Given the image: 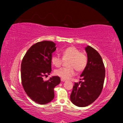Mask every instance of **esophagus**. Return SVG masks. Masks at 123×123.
Segmentation results:
<instances>
[{
  "instance_id": "34e87169",
  "label": "esophagus",
  "mask_w": 123,
  "mask_h": 123,
  "mask_svg": "<svg viewBox=\"0 0 123 123\" xmlns=\"http://www.w3.org/2000/svg\"><path fill=\"white\" fill-rule=\"evenodd\" d=\"M61 81H62V82H64V81H66V80H65V79H62V78H61Z\"/></svg>"
}]
</instances>
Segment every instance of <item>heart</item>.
Here are the masks:
<instances>
[{
	"label": "heart",
	"instance_id": "heart-1",
	"mask_svg": "<svg viewBox=\"0 0 123 123\" xmlns=\"http://www.w3.org/2000/svg\"><path fill=\"white\" fill-rule=\"evenodd\" d=\"M62 59L58 55L52 57V63L56 67H60L64 61H67V68L56 70L54 74L62 79H68L75 74V70L78 72L85 70L88 63V57L74 46H70L61 52Z\"/></svg>",
	"mask_w": 123,
	"mask_h": 123
}]
</instances>
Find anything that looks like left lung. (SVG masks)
Wrapping results in <instances>:
<instances>
[{
  "label": "left lung",
  "instance_id": "obj_1",
  "mask_svg": "<svg viewBox=\"0 0 123 123\" xmlns=\"http://www.w3.org/2000/svg\"><path fill=\"white\" fill-rule=\"evenodd\" d=\"M88 63L81 74L79 83L75 82L70 99L75 106L83 107L90 105L98 98L103 90L105 68L100 55L90 46L85 48Z\"/></svg>",
  "mask_w": 123,
  "mask_h": 123
}]
</instances>
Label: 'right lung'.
Segmentation results:
<instances>
[{"mask_svg":"<svg viewBox=\"0 0 123 123\" xmlns=\"http://www.w3.org/2000/svg\"><path fill=\"white\" fill-rule=\"evenodd\" d=\"M56 49L53 42L44 41L34 44L28 49L21 63V80L27 96L35 103L44 105L53 100L54 88L60 83L58 76L44 81L50 74L52 53Z\"/></svg>","mask_w":123,"mask_h":123,"instance_id":"obj_1","label":"right lung"}]
</instances>
